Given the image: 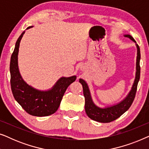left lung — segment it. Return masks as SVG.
Masks as SVG:
<instances>
[{
    "label": "left lung",
    "mask_w": 149,
    "mask_h": 149,
    "mask_svg": "<svg viewBox=\"0 0 149 149\" xmlns=\"http://www.w3.org/2000/svg\"><path fill=\"white\" fill-rule=\"evenodd\" d=\"M124 36L129 38L130 39L136 42V40L130 34H125ZM136 47H137L136 78L135 80H134V84L132 85L131 91H130V93H128L125 98L121 102H120L119 103L117 104L116 105L112 106V107L104 108V109H102V108L97 107L93 103L92 99H91L90 91H89L87 83L82 79H79V82L81 83L83 86V95H84L85 97V112H86L87 116L91 119L97 122H100V123H110V122L115 121L119 117H121L131 107L132 104L133 102L134 98H135L138 83V81H139L140 75V50L139 46L137 44H136Z\"/></svg>",
    "instance_id": "1"
}]
</instances>
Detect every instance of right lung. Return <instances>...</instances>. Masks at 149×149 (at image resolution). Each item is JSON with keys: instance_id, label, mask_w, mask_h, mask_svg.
Returning <instances> with one entry per match:
<instances>
[{"instance_id": "obj_1", "label": "right lung", "mask_w": 149, "mask_h": 149, "mask_svg": "<svg viewBox=\"0 0 149 149\" xmlns=\"http://www.w3.org/2000/svg\"><path fill=\"white\" fill-rule=\"evenodd\" d=\"M29 26L27 29L32 28ZM23 32L16 42L11 57V87L14 98L28 114L36 117L49 116L56 113L66 89L76 80V76L62 77L47 91H40L28 85L23 80L18 68L17 56Z\"/></svg>"}]
</instances>
